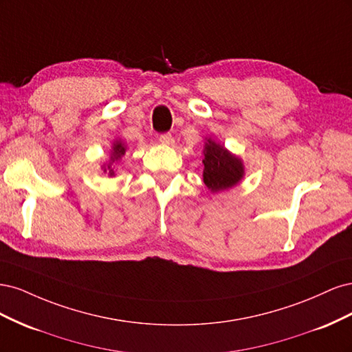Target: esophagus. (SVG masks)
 Listing matches in <instances>:
<instances>
[{
	"mask_svg": "<svg viewBox=\"0 0 352 352\" xmlns=\"http://www.w3.org/2000/svg\"><path fill=\"white\" fill-rule=\"evenodd\" d=\"M158 141L162 142L163 145H168L170 142H172V135H170V133H163V135H160Z\"/></svg>",
	"mask_w": 352,
	"mask_h": 352,
	"instance_id": "esophagus-1",
	"label": "esophagus"
}]
</instances>
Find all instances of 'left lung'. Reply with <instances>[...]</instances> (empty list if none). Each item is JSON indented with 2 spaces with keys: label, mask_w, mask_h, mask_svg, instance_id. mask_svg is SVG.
<instances>
[{
  "label": "left lung",
  "mask_w": 352,
  "mask_h": 352,
  "mask_svg": "<svg viewBox=\"0 0 352 352\" xmlns=\"http://www.w3.org/2000/svg\"><path fill=\"white\" fill-rule=\"evenodd\" d=\"M202 163H204L202 179L211 192H219L238 185L245 173L241 158L230 154L225 146L212 141L211 138L204 145Z\"/></svg>",
  "instance_id": "left-lung-1"
}]
</instances>
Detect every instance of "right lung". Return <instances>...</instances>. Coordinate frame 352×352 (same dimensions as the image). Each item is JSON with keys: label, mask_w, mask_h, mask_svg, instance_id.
Segmentation results:
<instances>
[{"label": "right lung", "mask_w": 352, "mask_h": 352, "mask_svg": "<svg viewBox=\"0 0 352 352\" xmlns=\"http://www.w3.org/2000/svg\"><path fill=\"white\" fill-rule=\"evenodd\" d=\"M126 153V145L122 141H114L113 148H111V157H110V163L107 166H104V173H109V176H114V170L111 167V163L120 160L122 155Z\"/></svg>", "instance_id": "obj_1"}]
</instances>
